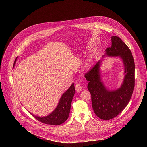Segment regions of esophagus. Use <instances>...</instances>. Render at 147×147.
<instances>
[{"label":"esophagus","mask_w":147,"mask_h":147,"mask_svg":"<svg viewBox=\"0 0 147 147\" xmlns=\"http://www.w3.org/2000/svg\"><path fill=\"white\" fill-rule=\"evenodd\" d=\"M82 86L80 84H76L75 85V89L77 92H80L82 90Z\"/></svg>","instance_id":"34e87169"}]
</instances>
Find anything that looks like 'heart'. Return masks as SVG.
<instances>
[{"mask_svg": "<svg viewBox=\"0 0 147 147\" xmlns=\"http://www.w3.org/2000/svg\"><path fill=\"white\" fill-rule=\"evenodd\" d=\"M89 62H89V61H88V62H87V63H86V64H87V65H88V64H89Z\"/></svg>", "mask_w": 147, "mask_h": 147, "instance_id": "1", "label": "heart"}]
</instances>
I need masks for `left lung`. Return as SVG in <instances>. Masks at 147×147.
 I'll return each mask as SVG.
<instances>
[{
  "instance_id": "1",
  "label": "left lung",
  "mask_w": 147,
  "mask_h": 147,
  "mask_svg": "<svg viewBox=\"0 0 147 147\" xmlns=\"http://www.w3.org/2000/svg\"><path fill=\"white\" fill-rule=\"evenodd\" d=\"M111 46L105 50L108 57H118L123 61L125 77L121 86L109 90L103 83L100 72L102 60L98 61L85 75L89 82L88 89L92 96V107L96 115L104 120L117 117L129 102L135 86V63L132 53L125 43L117 36L111 37Z\"/></svg>"
}]
</instances>
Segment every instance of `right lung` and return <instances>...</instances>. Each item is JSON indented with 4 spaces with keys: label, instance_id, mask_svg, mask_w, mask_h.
I'll use <instances>...</instances> for the list:
<instances>
[{
    "label": "right lung",
    "instance_id": "1",
    "mask_svg": "<svg viewBox=\"0 0 147 147\" xmlns=\"http://www.w3.org/2000/svg\"><path fill=\"white\" fill-rule=\"evenodd\" d=\"M16 59L15 64L16 61ZM75 93V86L74 84L72 83L71 86L62 94L58 104L54 111L46 117L36 116L29 111V112L37 120L43 123L54 126L60 125L64 123L69 117L71 102Z\"/></svg>",
    "mask_w": 147,
    "mask_h": 147
}]
</instances>
